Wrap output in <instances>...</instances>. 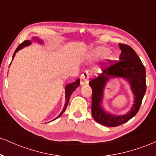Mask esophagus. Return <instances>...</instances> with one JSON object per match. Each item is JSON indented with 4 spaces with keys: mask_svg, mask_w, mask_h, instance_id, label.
Here are the masks:
<instances>
[{
    "mask_svg": "<svg viewBox=\"0 0 156 156\" xmlns=\"http://www.w3.org/2000/svg\"><path fill=\"white\" fill-rule=\"evenodd\" d=\"M81 78L83 80L84 83H88L89 79V71H84L83 74L81 76Z\"/></svg>",
    "mask_w": 156,
    "mask_h": 156,
    "instance_id": "esophagus-1",
    "label": "esophagus"
}]
</instances>
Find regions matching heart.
I'll list each match as a JSON object with an SVG mask.
<instances>
[{"instance_id": "heart-1", "label": "heart", "mask_w": 156, "mask_h": 156, "mask_svg": "<svg viewBox=\"0 0 156 156\" xmlns=\"http://www.w3.org/2000/svg\"><path fill=\"white\" fill-rule=\"evenodd\" d=\"M107 53H108V49L105 48H98L94 50V52H93L94 55L97 57H100V56H102V55H104L105 54H106ZM108 56H110V55H109Z\"/></svg>"}]
</instances>
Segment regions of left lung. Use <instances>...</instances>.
Here are the masks:
<instances>
[{"instance_id":"8db88e82","label":"left lung","mask_w":156,"mask_h":156,"mask_svg":"<svg viewBox=\"0 0 156 156\" xmlns=\"http://www.w3.org/2000/svg\"><path fill=\"white\" fill-rule=\"evenodd\" d=\"M122 53L119 61L108 60L110 65L103 62V73L89 82L92 90V114L97 122L105 126L117 127L130 120L140 108L145 94L146 72L144 66L132 48L125 44H119ZM113 76L125 78L129 81L134 93V104L131 111L125 115L116 116L105 112L101 106L104 87L108 79Z\"/></svg>"}]
</instances>
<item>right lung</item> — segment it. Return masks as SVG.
<instances>
[{
    "mask_svg": "<svg viewBox=\"0 0 156 156\" xmlns=\"http://www.w3.org/2000/svg\"><path fill=\"white\" fill-rule=\"evenodd\" d=\"M37 40L39 42H42V41L39 40L38 39H37ZM31 44V41H30V40H25L24 42H22V43L20 44L18 47L17 48V49L15 50V53H14L13 56H12V59H13V58H14V56H15V53H17V52L19 50L22 49L23 48L26 47V46L29 45V44ZM79 85H80V79H77V80H76V81L73 82V83H71L68 84V85L66 86V87H65V100H66L65 105H64V107L63 110H62V112H61V114H59V115L58 116V117L55 118V119H57V118L60 117L61 116H62V114H63V113L64 112V111L66 110V108H67L68 103H69V98H70L71 94H72V93H73V92H74L75 90H76L77 87H78Z\"/></svg>",
    "mask_w": 156,
    "mask_h": 156,
    "instance_id": "obj_1",
    "label": "right lung"
}]
</instances>
